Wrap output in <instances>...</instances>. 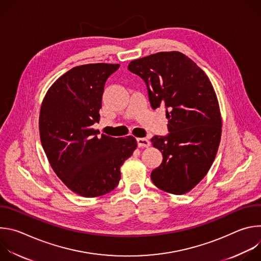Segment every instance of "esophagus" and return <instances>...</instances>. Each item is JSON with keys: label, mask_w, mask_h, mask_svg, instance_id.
Masks as SVG:
<instances>
[{"label": "esophagus", "mask_w": 261, "mask_h": 261, "mask_svg": "<svg viewBox=\"0 0 261 261\" xmlns=\"http://www.w3.org/2000/svg\"><path fill=\"white\" fill-rule=\"evenodd\" d=\"M136 141H137V145L139 147H147V146H150V141H148L145 138H137Z\"/></svg>", "instance_id": "34e87169"}]
</instances>
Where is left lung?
<instances>
[{"instance_id":"left-lung-1","label":"left lung","mask_w":261,"mask_h":261,"mask_svg":"<svg viewBox=\"0 0 261 261\" xmlns=\"http://www.w3.org/2000/svg\"><path fill=\"white\" fill-rule=\"evenodd\" d=\"M128 70L145 84L153 109L165 108L167 135L151 141L162 163L151 173L159 189L189 192L211 168L221 139L217 96L206 74L187 56L164 51L132 61Z\"/></svg>"}]
</instances>
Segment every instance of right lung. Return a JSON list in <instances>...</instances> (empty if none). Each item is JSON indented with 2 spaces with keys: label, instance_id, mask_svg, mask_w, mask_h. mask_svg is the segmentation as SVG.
<instances>
[{
  "label": "right lung",
  "instance_id": "add662e5",
  "mask_svg": "<svg viewBox=\"0 0 261 261\" xmlns=\"http://www.w3.org/2000/svg\"><path fill=\"white\" fill-rule=\"evenodd\" d=\"M119 64L74 67L47 91L39 117L40 139L46 157L67 187L84 197L113 191L120 167L137 146L133 136L99 135V110L107 79Z\"/></svg>",
  "mask_w": 261,
  "mask_h": 261
}]
</instances>
